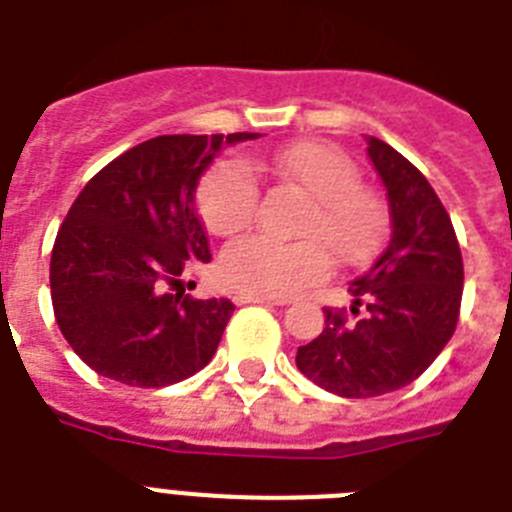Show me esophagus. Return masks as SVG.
<instances>
[{
	"instance_id": "1",
	"label": "esophagus",
	"mask_w": 512,
	"mask_h": 512,
	"mask_svg": "<svg viewBox=\"0 0 512 512\" xmlns=\"http://www.w3.org/2000/svg\"><path fill=\"white\" fill-rule=\"evenodd\" d=\"M235 303H238V306H243V303H266V306H285L287 301H282V298H272V295L240 293V295H235Z\"/></svg>"
}]
</instances>
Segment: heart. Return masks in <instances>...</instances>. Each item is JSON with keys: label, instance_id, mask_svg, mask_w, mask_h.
I'll return each instance as SVG.
<instances>
[{"label": "heart", "instance_id": "1", "mask_svg": "<svg viewBox=\"0 0 512 512\" xmlns=\"http://www.w3.org/2000/svg\"><path fill=\"white\" fill-rule=\"evenodd\" d=\"M272 172L308 196L301 219L306 240L280 243L264 235L235 240L219 256V280L240 293L287 298L316 285L329 274V251L340 264H358L382 240L387 206L377 190L358 183V167L332 143L301 141L277 151L269 164H253ZM259 185L246 162H222L206 175L198 206L206 227L217 235H238L253 222Z\"/></svg>", "mask_w": 512, "mask_h": 512}]
</instances>
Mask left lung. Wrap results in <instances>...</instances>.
I'll return each mask as SVG.
<instances>
[{
    "label": "left lung",
    "instance_id": "obj_1",
    "mask_svg": "<svg viewBox=\"0 0 512 512\" xmlns=\"http://www.w3.org/2000/svg\"><path fill=\"white\" fill-rule=\"evenodd\" d=\"M366 143L387 188L390 240L350 282V311L324 308L322 335L295 356L340 398H377L421 377L453 337L463 298L458 238L429 180L374 135Z\"/></svg>",
    "mask_w": 512,
    "mask_h": 512
}]
</instances>
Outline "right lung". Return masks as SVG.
<instances>
[{"label":"right lung","instance_id":"1","mask_svg":"<svg viewBox=\"0 0 512 512\" xmlns=\"http://www.w3.org/2000/svg\"><path fill=\"white\" fill-rule=\"evenodd\" d=\"M259 133L159 135L96 172L52 248L49 285L59 332L96 374L128 387H167L217 353L232 306L172 294L211 261L196 188L225 143Z\"/></svg>","mask_w":512,"mask_h":512}]
</instances>
